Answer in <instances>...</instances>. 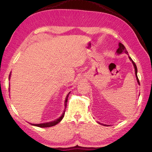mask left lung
<instances>
[{
  "mask_svg": "<svg viewBox=\"0 0 152 152\" xmlns=\"http://www.w3.org/2000/svg\"><path fill=\"white\" fill-rule=\"evenodd\" d=\"M118 46H119V48H118L117 49V53L118 54H121V53H125L126 54H128V52L127 51V50H126L125 46H124V45L122 44H121V42H119ZM128 56H129V58L130 60L131 61V62L132 63L133 66H134V69H135V70H135V75H136V79H137V83H138V84L140 85L139 79H138V78H137V67H136V64H135V63H134V61H133V60L131 59V58L129 56V54H128ZM98 123H99V124H102V125L104 126H107V125H106V124H100L99 122H98Z\"/></svg>",
  "mask_w": 152,
  "mask_h": 152,
  "instance_id": "1",
  "label": "left lung"
}]
</instances>
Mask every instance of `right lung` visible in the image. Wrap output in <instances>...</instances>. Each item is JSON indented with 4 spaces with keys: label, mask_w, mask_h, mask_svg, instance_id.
Masks as SVG:
<instances>
[{
    "label": "right lung",
    "mask_w": 152,
    "mask_h": 152,
    "mask_svg": "<svg viewBox=\"0 0 152 152\" xmlns=\"http://www.w3.org/2000/svg\"><path fill=\"white\" fill-rule=\"evenodd\" d=\"M10 75H11V73L10 75V77H9V79H10ZM70 93H68V94H67L66 97V99H65V108H66V104H67V102H68V96L70 94ZM64 114H65V112H63V113L61 115V116L60 117H59V118L56 119V120H55L54 121L52 122H46V123H42V124H30L32 126H37V127H52L54 126L55 125H56L57 124H58L59 122H60L63 118L64 117Z\"/></svg>",
    "instance_id": "add662e5"
}]
</instances>
